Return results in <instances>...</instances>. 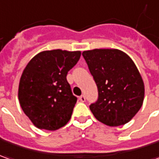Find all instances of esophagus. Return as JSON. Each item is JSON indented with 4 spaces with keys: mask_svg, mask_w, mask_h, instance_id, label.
Wrapping results in <instances>:
<instances>
[{
    "mask_svg": "<svg viewBox=\"0 0 159 159\" xmlns=\"http://www.w3.org/2000/svg\"><path fill=\"white\" fill-rule=\"evenodd\" d=\"M79 100L81 101V102H85V100H86V98H85V97H84V95H82L81 97H79Z\"/></svg>",
    "mask_w": 159,
    "mask_h": 159,
    "instance_id": "esophagus-1",
    "label": "esophagus"
}]
</instances>
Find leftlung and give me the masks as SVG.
Wrapping results in <instances>:
<instances>
[{"mask_svg":"<svg viewBox=\"0 0 159 159\" xmlns=\"http://www.w3.org/2000/svg\"><path fill=\"white\" fill-rule=\"evenodd\" d=\"M98 89L97 102L89 105L94 116L109 126L131 120L142 107L144 85L131 58L119 49L83 52Z\"/></svg>","mask_w":159,"mask_h":159,"instance_id":"8db88e82","label":"left lung"}]
</instances>
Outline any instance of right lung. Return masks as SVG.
Listing matches in <instances>:
<instances>
[{
	"label": "right lung",
	"mask_w": 159,
	"mask_h": 159,
	"mask_svg": "<svg viewBox=\"0 0 159 159\" xmlns=\"http://www.w3.org/2000/svg\"><path fill=\"white\" fill-rule=\"evenodd\" d=\"M80 57V51L47 50L37 54L26 66L18 98L26 116L39 129L56 130L70 119L77 98L66 76Z\"/></svg>",
	"instance_id": "add662e5"
}]
</instances>
